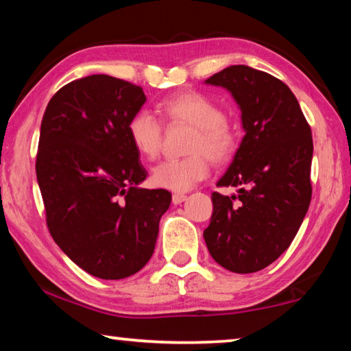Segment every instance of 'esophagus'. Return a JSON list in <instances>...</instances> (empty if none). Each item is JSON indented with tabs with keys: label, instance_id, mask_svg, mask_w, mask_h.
<instances>
[{
	"label": "esophagus",
	"instance_id": "esophagus-1",
	"mask_svg": "<svg viewBox=\"0 0 351 351\" xmlns=\"http://www.w3.org/2000/svg\"><path fill=\"white\" fill-rule=\"evenodd\" d=\"M187 199V195L186 193H173L171 195V201H173V204H181L182 201Z\"/></svg>",
	"mask_w": 351,
	"mask_h": 351
}]
</instances>
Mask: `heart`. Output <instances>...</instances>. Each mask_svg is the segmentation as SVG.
I'll list each match as a JSON object with an SVG mask.
<instances>
[{"label":"heart","instance_id":"heart-1","mask_svg":"<svg viewBox=\"0 0 351 351\" xmlns=\"http://www.w3.org/2000/svg\"><path fill=\"white\" fill-rule=\"evenodd\" d=\"M158 111L169 125H190L189 156L169 159L156 165L152 173L154 186L184 192L204 180L209 173L210 159L224 164L239 150L237 128L224 117L215 100L198 91H182L164 99ZM128 138L141 158L153 161L162 145V123L147 111H139L130 119Z\"/></svg>","mask_w":351,"mask_h":351}]
</instances>
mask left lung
Instances as JSON below:
<instances>
[{
    "mask_svg": "<svg viewBox=\"0 0 351 351\" xmlns=\"http://www.w3.org/2000/svg\"><path fill=\"white\" fill-rule=\"evenodd\" d=\"M232 93L241 110L240 148L212 193L204 230L212 258L249 274L269 266L289 247L311 201L313 136L293 91L277 77L246 64L224 68L206 80Z\"/></svg>",
    "mask_w": 351,
    "mask_h": 351,
    "instance_id": "obj_1",
    "label": "left lung"
}]
</instances>
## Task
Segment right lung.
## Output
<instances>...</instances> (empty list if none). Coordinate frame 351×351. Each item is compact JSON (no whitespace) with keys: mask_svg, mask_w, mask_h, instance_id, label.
Instances as JSON below:
<instances>
[{"mask_svg":"<svg viewBox=\"0 0 351 351\" xmlns=\"http://www.w3.org/2000/svg\"><path fill=\"white\" fill-rule=\"evenodd\" d=\"M145 104L132 82L94 74L62 86L46 106L37 180L54 241L83 271L105 280L134 274L153 255L165 189H141L147 178L128 138Z\"/></svg>","mask_w":351,"mask_h":351,"instance_id":"right-lung-1","label":"right lung"}]
</instances>
